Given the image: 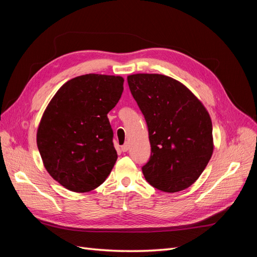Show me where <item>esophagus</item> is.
I'll list each match as a JSON object with an SVG mask.
<instances>
[{
  "instance_id": "obj_1",
  "label": "esophagus",
  "mask_w": 257,
  "mask_h": 257,
  "mask_svg": "<svg viewBox=\"0 0 257 257\" xmlns=\"http://www.w3.org/2000/svg\"><path fill=\"white\" fill-rule=\"evenodd\" d=\"M128 148H130L128 144H127V143H125V144H124V145L121 147V150H122L123 152H126V151L128 150Z\"/></svg>"
}]
</instances>
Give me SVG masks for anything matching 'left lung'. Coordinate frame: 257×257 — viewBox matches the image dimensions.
<instances>
[{"label":"left lung","instance_id":"8db88e82","mask_svg":"<svg viewBox=\"0 0 257 257\" xmlns=\"http://www.w3.org/2000/svg\"><path fill=\"white\" fill-rule=\"evenodd\" d=\"M132 95L149 131L150 160L146 180L167 193L185 190L204 172L213 153L212 122L203 103L172 77L127 76Z\"/></svg>","mask_w":257,"mask_h":257}]
</instances>
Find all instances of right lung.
I'll return each mask as SVG.
<instances>
[{"label":"right lung","instance_id":"add662e5","mask_svg":"<svg viewBox=\"0 0 257 257\" xmlns=\"http://www.w3.org/2000/svg\"><path fill=\"white\" fill-rule=\"evenodd\" d=\"M120 76L87 74L68 80L46 108L38 151L49 175L65 189L85 193L109 176L118 154L107 113L119 102Z\"/></svg>","mask_w":257,"mask_h":257}]
</instances>
